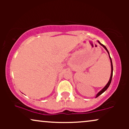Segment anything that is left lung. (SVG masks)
I'll list each match as a JSON object with an SVG mask.
<instances>
[{
  "instance_id": "left-lung-1",
  "label": "left lung",
  "mask_w": 129,
  "mask_h": 129,
  "mask_svg": "<svg viewBox=\"0 0 129 129\" xmlns=\"http://www.w3.org/2000/svg\"><path fill=\"white\" fill-rule=\"evenodd\" d=\"M98 43H99V44H100L101 45H102V46H103V47H104V48L105 49H106V51H107L108 54H109V57H110V62H111V69H112V70H111V75H110V79H109V82H108V83L107 84V85H106V86H105L104 87V88H103V89H102L101 90V91H100V92H99L98 93V94H96V98L98 97L99 96L101 95V94L102 93H103L105 91H106V90L107 89V88H108V87H109V85H110V83H111V81H112V76H113V64H112V59H111V57H110V54H109V51H108V50H107V48H106V47H105V46L103 44H102L101 43V42H100V41H98Z\"/></svg>"
}]
</instances>
